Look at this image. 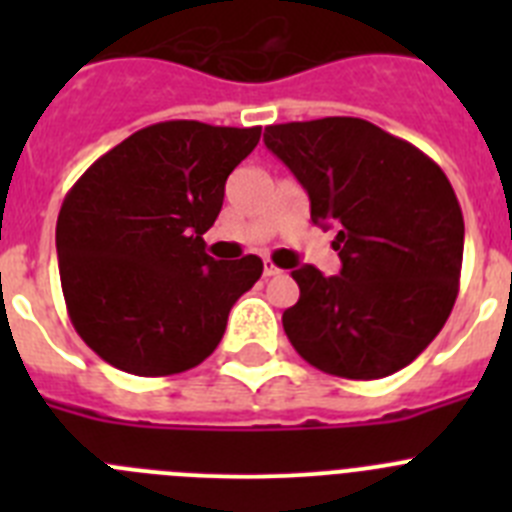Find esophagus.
Masks as SVG:
<instances>
[{
    "mask_svg": "<svg viewBox=\"0 0 512 512\" xmlns=\"http://www.w3.org/2000/svg\"><path fill=\"white\" fill-rule=\"evenodd\" d=\"M279 274H282V269H279V266H274V261L266 259L264 261V277H279Z\"/></svg>",
    "mask_w": 512,
    "mask_h": 512,
    "instance_id": "esophagus-1",
    "label": "esophagus"
}]
</instances>
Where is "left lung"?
<instances>
[{
    "instance_id": "left-lung-1",
    "label": "left lung",
    "mask_w": 512,
    "mask_h": 512,
    "mask_svg": "<svg viewBox=\"0 0 512 512\" xmlns=\"http://www.w3.org/2000/svg\"><path fill=\"white\" fill-rule=\"evenodd\" d=\"M264 143L336 228V277L292 271L300 300L282 325L297 354L333 377L400 372L449 320L459 295L464 217L436 161L359 117L269 125Z\"/></svg>"
}]
</instances>
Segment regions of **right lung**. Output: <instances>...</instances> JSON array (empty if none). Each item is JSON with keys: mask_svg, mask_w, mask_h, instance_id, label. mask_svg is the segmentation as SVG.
<instances>
[{"mask_svg": "<svg viewBox=\"0 0 512 512\" xmlns=\"http://www.w3.org/2000/svg\"><path fill=\"white\" fill-rule=\"evenodd\" d=\"M261 128L156 122L97 158L56 223L61 287L81 341L135 377L202 364L235 300L259 282V256L215 261L202 235L230 171Z\"/></svg>", "mask_w": 512, "mask_h": 512, "instance_id": "add662e5", "label": "right lung"}]
</instances>
